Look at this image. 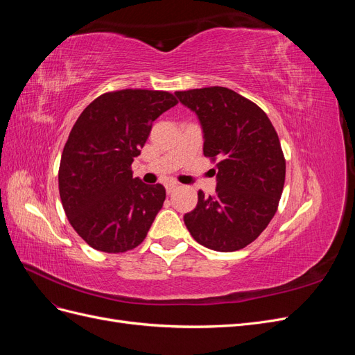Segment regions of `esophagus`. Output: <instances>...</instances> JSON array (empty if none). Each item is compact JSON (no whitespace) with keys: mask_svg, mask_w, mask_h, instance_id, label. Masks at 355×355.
I'll use <instances>...</instances> for the list:
<instances>
[{"mask_svg":"<svg viewBox=\"0 0 355 355\" xmlns=\"http://www.w3.org/2000/svg\"><path fill=\"white\" fill-rule=\"evenodd\" d=\"M176 188H178V184H167V185H166L167 194H171V192H173Z\"/></svg>","mask_w":355,"mask_h":355,"instance_id":"esophagus-1","label":"esophagus"}]
</instances>
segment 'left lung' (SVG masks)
Masks as SVG:
<instances>
[{
	"instance_id": "1",
	"label": "left lung",
	"mask_w": 355,
	"mask_h": 355,
	"mask_svg": "<svg viewBox=\"0 0 355 355\" xmlns=\"http://www.w3.org/2000/svg\"><path fill=\"white\" fill-rule=\"evenodd\" d=\"M176 96L198 115L204 157L218 170L216 191L209 197L198 191L197 207L184 216L187 228L207 249H244L271 222L283 194L280 139L259 106L231 89L214 85Z\"/></svg>"
}]
</instances>
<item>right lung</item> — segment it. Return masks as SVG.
<instances>
[{
	"label": "right lung",
	"instance_id": "1",
	"mask_svg": "<svg viewBox=\"0 0 355 355\" xmlns=\"http://www.w3.org/2000/svg\"><path fill=\"white\" fill-rule=\"evenodd\" d=\"M178 103L163 90L101 94L75 121L59 166V194L71 227L93 249L124 253L141 244L166 200L163 185L133 178L153 123Z\"/></svg>",
	"mask_w": 355,
	"mask_h": 355
}]
</instances>
